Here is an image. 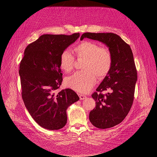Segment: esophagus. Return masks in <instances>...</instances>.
I'll use <instances>...</instances> for the list:
<instances>
[{"instance_id": "34e87169", "label": "esophagus", "mask_w": 157, "mask_h": 157, "mask_svg": "<svg viewBox=\"0 0 157 157\" xmlns=\"http://www.w3.org/2000/svg\"><path fill=\"white\" fill-rule=\"evenodd\" d=\"M78 96H79V97H80V100H84V99H85L86 98V95H82V94H78Z\"/></svg>"}]
</instances>
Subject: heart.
Instances as JSON below:
<instances>
[{
  "label": "heart",
  "instance_id": "obj_1",
  "mask_svg": "<svg viewBox=\"0 0 157 157\" xmlns=\"http://www.w3.org/2000/svg\"><path fill=\"white\" fill-rule=\"evenodd\" d=\"M77 58L83 59L82 67L65 80L66 86L80 93H87L94 86L96 76L105 77L109 72L112 64V53L107 47L101 46L92 41H83L74 48ZM75 59L69 50L63 51L60 57V66L66 72L74 67Z\"/></svg>",
  "mask_w": 157,
  "mask_h": 157
}]
</instances>
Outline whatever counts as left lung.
I'll use <instances>...</instances> for the list:
<instances>
[{
  "label": "left lung",
  "instance_id": "1",
  "mask_svg": "<svg viewBox=\"0 0 157 157\" xmlns=\"http://www.w3.org/2000/svg\"><path fill=\"white\" fill-rule=\"evenodd\" d=\"M100 41L112 53L111 68L92 94L95 107L90 113V120L95 127L106 129L120 123L129 112L134 98L137 71L130 46L112 33H85L80 37ZM108 90V94L102 92Z\"/></svg>",
  "mask_w": 157,
  "mask_h": 157
}]
</instances>
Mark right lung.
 Here are the masks:
<instances>
[{
	"label": "right lung",
	"mask_w": 157,
	"mask_h": 157,
	"mask_svg": "<svg viewBox=\"0 0 157 157\" xmlns=\"http://www.w3.org/2000/svg\"><path fill=\"white\" fill-rule=\"evenodd\" d=\"M79 37L44 34L25 49L19 71L23 100L33 118L46 129L63 128L67 108L79 100L71 89L56 92L63 80L60 55Z\"/></svg>",
	"instance_id": "obj_1"
}]
</instances>
